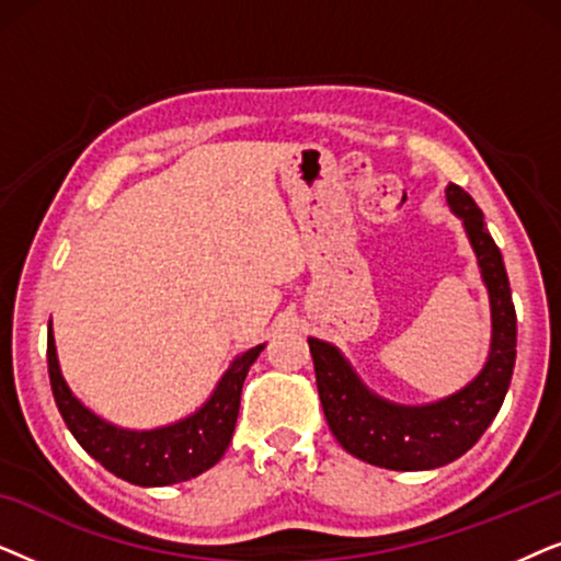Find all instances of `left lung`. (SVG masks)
<instances>
[{"label":"left lung","mask_w":561,"mask_h":561,"mask_svg":"<svg viewBox=\"0 0 561 561\" xmlns=\"http://www.w3.org/2000/svg\"><path fill=\"white\" fill-rule=\"evenodd\" d=\"M447 202L465 221L490 294L493 340L478 378L436 403H390L367 390L340 350L313 336L309 340L321 409L336 442L363 462L386 470H434L462 457L501 411L516 365V309L501 250L485 229L480 206L465 188L449 183Z\"/></svg>","instance_id":"obj_1"}]
</instances>
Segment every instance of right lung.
Returning <instances> with one entry per match:
<instances>
[{
    "label": "right lung",
    "instance_id": "right-lung-1",
    "mask_svg": "<svg viewBox=\"0 0 561 561\" xmlns=\"http://www.w3.org/2000/svg\"><path fill=\"white\" fill-rule=\"evenodd\" d=\"M265 344H257L229 365L206 401L188 419L150 432H129L91 413L66 386L58 367L56 340L48 332V375L56 405L73 439L96 459L104 470L140 488H163L196 478L225 455L232 442L240 413L242 382Z\"/></svg>",
    "mask_w": 561,
    "mask_h": 561
}]
</instances>
